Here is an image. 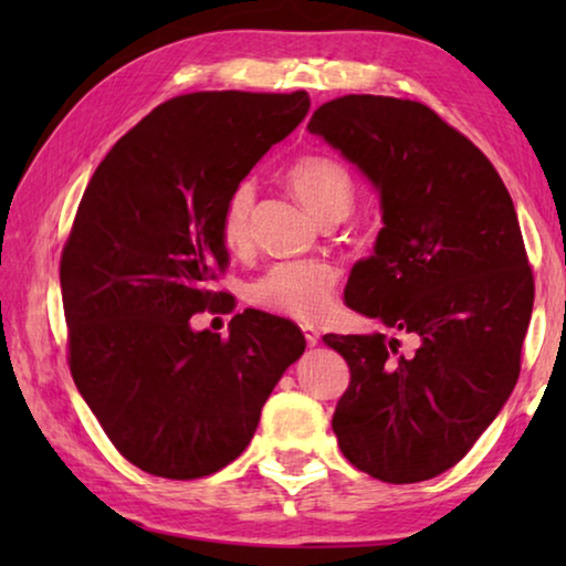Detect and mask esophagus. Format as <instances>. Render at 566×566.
<instances>
[{
    "label": "esophagus",
    "mask_w": 566,
    "mask_h": 566,
    "mask_svg": "<svg viewBox=\"0 0 566 566\" xmlns=\"http://www.w3.org/2000/svg\"><path fill=\"white\" fill-rule=\"evenodd\" d=\"M302 332H304L306 344H310V347H317V344H319V332L314 329V327H310V324H304Z\"/></svg>",
    "instance_id": "esophagus-1"
}]
</instances>
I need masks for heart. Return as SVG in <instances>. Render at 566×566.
Instances as JSON below:
<instances>
[{
    "label": "heart",
    "instance_id": "1",
    "mask_svg": "<svg viewBox=\"0 0 566 566\" xmlns=\"http://www.w3.org/2000/svg\"><path fill=\"white\" fill-rule=\"evenodd\" d=\"M286 185L294 197L306 207L317 222L322 219H344L354 207L357 185L352 171L342 161L310 155L296 159L286 169ZM254 189L252 181L237 185L227 197L222 217H219V237L227 249H242L249 242V212H252ZM339 274L329 262L300 260L280 262L262 272L249 284V302L266 312L284 314V317L314 322L332 310L334 290Z\"/></svg>",
    "mask_w": 566,
    "mask_h": 566
}]
</instances>
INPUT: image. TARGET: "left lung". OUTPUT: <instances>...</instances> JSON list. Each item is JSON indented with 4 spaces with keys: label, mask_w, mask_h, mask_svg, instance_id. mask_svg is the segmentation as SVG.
I'll return each mask as SVG.
<instances>
[{
    "label": "left lung",
    "mask_w": 566,
    "mask_h": 566,
    "mask_svg": "<svg viewBox=\"0 0 566 566\" xmlns=\"http://www.w3.org/2000/svg\"><path fill=\"white\" fill-rule=\"evenodd\" d=\"M306 129L371 181L385 224L344 300L391 334H324L352 371L332 429L361 472L424 482L472 449L520 379L534 304L520 219L492 161L424 104L347 94Z\"/></svg>",
    "instance_id": "obj_1"
}]
</instances>
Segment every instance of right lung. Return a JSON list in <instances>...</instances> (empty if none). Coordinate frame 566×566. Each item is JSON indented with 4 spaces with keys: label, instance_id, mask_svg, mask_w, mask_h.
<instances>
[{
    "label": "right lung",
    "instance_id": "obj_1",
    "mask_svg": "<svg viewBox=\"0 0 566 566\" xmlns=\"http://www.w3.org/2000/svg\"><path fill=\"white\" fill-rule=\"evenodd\" d=\"M310 112L306 92H197L149 112L92 175L60 282L70 369L112 444L142 472L199 479L244 452L264 401L304 354L294 322L244 310L229 337L191 314L234 310L227 197Z\"/></svg>",
    "mask_w": 566,
    "mask_h": 566
}]
</instances>
